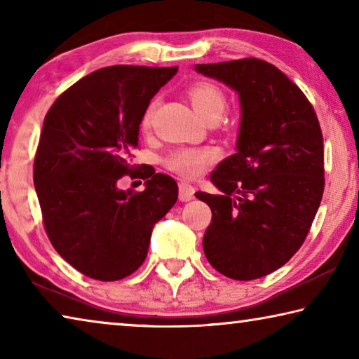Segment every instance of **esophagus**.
<instances>
[{
  "instance_id": "esophagus-1",
  "label": "esophagus",
  "mask_w": 359,
  "mask_h": 359,
  "mask_svg": "<svg viewBox=\"0 0 359 359\" xmlns=\"http://www.w3.org/2000/svg\"><path fill=\"white\" fill-rule=\"evenodd\" d=\"M194 187L187 184V182H180L179 184V199L182 203H188L191 201V199L194 198Z\"/></svg>"
}]
</instances>
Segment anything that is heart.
<instances>
[{
	"label": "heart",
	"instance_id": "1",
	"mask_svg": "<svg viewBox=\"0 0 359 359\" xmlns=\"http://www.w3.org/2000/svg\"><path fill=\"white\" fill-rule=\"evenodd\" d=\"M190 95L191 104L203 118L209 117L210 114H220L224 111L226 106V98L222 88H218L217 85L210 82H198L194 83L188 90ZM151 112H154V104H150L145 109L142 125L147 126L150 123ZM217 150L212 147H203V149H194V147H182L172 150L165 158V165L168 169L177 172L182 177L193 179L198 177L199 174L204 172V169L208 168L210 163L217 160Z\"/></svg>",
	"mask_w": 359,
	"mask_h": 359
}]
</instances>
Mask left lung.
Wrapping results in <instances>:
<instances>
[{
    "label": "left lung",
    "mask_w": 359,
    "mask_h": 359,
    "mask_svg": "<svg viewBox=\"0 0 359 359\" xmlns=\"http://www.w3.org/2000/svg\"><path fill=\"white\" fill-rule=\"evenodd\" d=\"M239 96L236 154L210 175L220 194L199 191L212 222L203 239L212 267L253 280L299 250L325 188L323 135L311 102L274 65L258 58L196 65Z\"/></svg>",
    "instance_id": "left-lung-1"
}]
</instances>
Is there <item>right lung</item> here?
<instances>
[{
    "label": "right lung",
    "mask_w": 359,
    "mask_h": 359,
    "mask_svg": "<svg viewBox=\"0 0 359 359\" xmlns=\"http://www.w3.org/2000/svg\"><path fill=\"white\" fill-rule=\"evenodd\" d=\"M177 69H98L46 115L33 174L44 226L60 257L87 277L114 282L137 271L151 229L177 201V184L166 174L149 175L141 193L117 187L135 171L145 109Z\"/></svg>",
    "instance_id": "obj_1"
}]
</instances>
